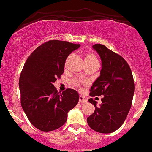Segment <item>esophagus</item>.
<instances>
[{
    "label": "esophagus",
    "instance_id": "obj_1",
    "mask_svg": "<svg viewBox=\"0 0 152 152\" xmlns=\"http://www.w3.org/2000/svg\"><path fill=\"white\" fill-rule=\"evenodd\" d=\"M87 100L85 99V97H83V96H80L79 97V102L80 103H85L87 102Z\"/></svg>",
    "mask_w": 152,
    "mask_h": 152
}]
</instances>
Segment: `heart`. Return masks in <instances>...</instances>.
<instances>
[{"label":"heart","mask_w":152,"mask_h":152,"mask_svg":"<svg viewBox=\"0 0 152 152\" xmlns=\"http://www.w3.org/2000/svg\"><path fill=\"white\" fill-rule=\"evenodd\" d=\"M72 57V55H69L67 57V60H66V64L67 63V62L70 60L71 58ZM85 62L87 65H91V64H98V59L97 57L96 56V55L93 54V53H87L85 56ZM74 84L77 87H80L82 85H85V82L84 81H80V80H75Z\"/></svg>","instance_id":"heart-1"}]
</instances>
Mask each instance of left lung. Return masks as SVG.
<instances>
[{
  "mask_svg": "<svg viewBox=\"0 0 152 152\" xmlns=\"http://www.w3.org/2000/svg\"><path fill=\"white\" fill-rule=\"evenodd\" d=\"M92 48L100 57L102 69L100 76L91 87L90 96L103 97L98 107L97 102L89 99L95 110L87 121L97 132L112 133L122 125L127 117L134 93V82L129 65L121 55L101 44Z\"/></svg>",
  "mask_w": 152,
  "mask_h": 152,
  "instance_id": "1",
  "label": "left lung"
}]
</instances>
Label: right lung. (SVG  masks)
Instances as JSON below:
<instances>
[{
  "mask_svg": "<svg viewBox=\"0 0 152 152\" xmlns=\"http://www.w3.org/2000/svg\"><path fill=\"white\" fill-rule=\"evenodd\" d=\"M80 44L49 40L37 47L27 59L19 79L20 103L29 121L37 129L53 131L67 121V112L77 104L76 90L60 93L53 85L63 74L65 60Z\"/></svg>",
  "mask_w": 152,
  "mask_h": 152,
  "instance_id": "obj_1",
  "label": "right lung"
}]
</instances>
